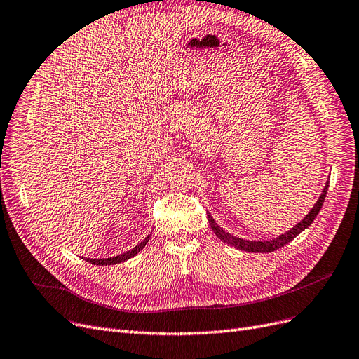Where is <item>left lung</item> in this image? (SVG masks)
Instances as JSON below:
<instances>
[{
  "instance_id": "8db88e82",
  "label": "left lung",
  "mask_w": 359,
  "mask_h": 359,
  "mask_svg": "<svg viewBox=\"0 0 359 359\" xmlns=\"http://www.w3.org/2000/svg\"><path fill=\"white\" fill-rule=\"evenodd\" d=\"M327 191H328V182L325 185V189L323 191V194L319 196L318 202L315 203V206L311 209V212H309L297 226H294L291 230H288L287 233L280 234L279 238L276 239H271V241H263V242H252V241H245V239H241V238H234L231 236V234H229L227 231H224L222 229H219V226L217 224V222L214 221V218L208 214V221H209V226H211L212 231L217 234V236L222 241L226 242L231 246H234V248H238L241 251H248V252H273L279 248H282L283 245H287L288 242H291L294 238H297L299 234L307 229L309 226L312 224L313 219L316 218V215L319 214L320 208H323V203L325 201V196H327Z\"/></svg>"
}]
</instances>
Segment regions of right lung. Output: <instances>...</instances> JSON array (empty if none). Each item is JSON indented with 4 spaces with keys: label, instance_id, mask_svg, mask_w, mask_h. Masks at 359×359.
<instances>
[{
    "label": "right lung",
    "instance_id": "obj_1",
    "mask_svg": "<svg viewBox=\"0 0 359 359\" xmlns=\"http://www.w3.org/2000/svg\"><path fill=\"white\" fill-rule=\"evenodd\" d=\"M148 239H150V236H147L140 245L135 246L133 250H130V251H128L125 254H120L117 257H109V258H84V259H86V262L92 263V264H96V266H109V264H117V263H121V262H126V259L132 258L133 255H137L144 248L145 243L148 242Z\"/></svg>",
    "mask_w": 359,
    "mask_h": 359
}]
</instances>
